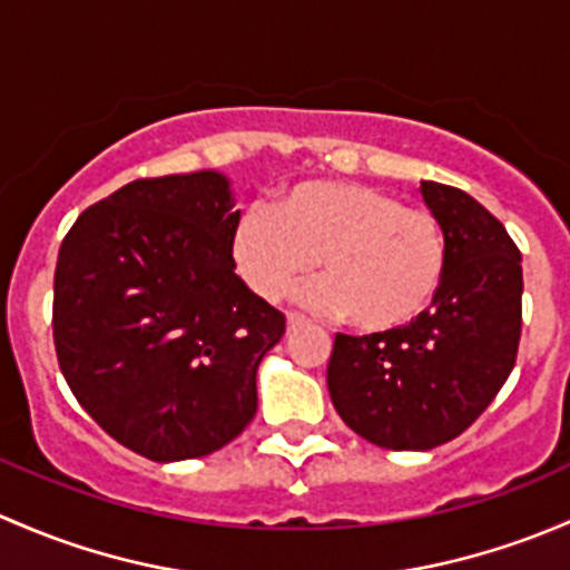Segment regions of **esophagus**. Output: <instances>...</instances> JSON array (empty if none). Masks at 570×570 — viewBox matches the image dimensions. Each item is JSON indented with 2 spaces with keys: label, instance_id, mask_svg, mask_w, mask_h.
<instances>
[{
  "label": "esophagus",
  "instance_id": "1",
  "mask_svg": "<svg viewBox=\"0 0 570 570\" xmlns=\"http://www.w3.org/2000/svg\"><path fill=\"white\" fill-rule=\"evenodd\" d=\"M304 324H307V318H304V315L287 313V328H298V326H304Z\"/></svg>",
  "mask_w": 570,
  "mask_h": 570
}]
</instances>
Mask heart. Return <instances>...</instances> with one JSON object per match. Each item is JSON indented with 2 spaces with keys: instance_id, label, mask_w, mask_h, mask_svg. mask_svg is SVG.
I'll return each mask as SVG.
<instances>
[{
  "instance_id": "1",
  "label": "heart",
  "mask_w": 570,
  "mask_h": 570,
  "mask_svg": "<svg viewBox=\"0 0 570 570\" xmlns=\"http://www.w3.org/2000/svg\"><path fill=\"white\" fill-rule=\"evenodd\" d=\"M238 274L261 298L285 296L324 261L326 277L298 291L318 313L351 315L365 332L414 324L448 272V238L436 216L390 191L343 180L293 186L244 210L230 238Z\"/></svg>"
}]
</instances>
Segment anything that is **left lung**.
Returning <instances> with one entry per match:
<instances>
[{
	"label": "left lung",
	"instance_id": "1",
	"mask_svg": "<svg viewBox=\"0 0 570 570\" xmlns=\"http://www.w3.org/2000/svg\"><path fill=\"white\" fill-rule=\"evenodd\" d=\"M448 238L431 307L392 332L337 334L328 395L345 425L384 450H431L489 409L515 365L521 252L502 222L455 186L422 180Z\"/></svg>",
	"mask_w": 570,
	"mask_h": 570
}]
</instances>
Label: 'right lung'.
<instances>
[{
	"label": "right lung",
	"mask_w": 570,
	"mask_h": 570,
	"mask_svg": "<svg viewBox=\"0 0 570 570\" xmlns=\"http://www.w3.org/2000/svg\"><path fill=\"white\" fill-rule=\"evenodd\" d=\"M227 175L139 178L90 205L57 255L55 348L111 439L169 463L208 455L257 412L285 315L236 274Z\"/></svg>",
	"instance_id": "add662e5"
}]
</instances>
